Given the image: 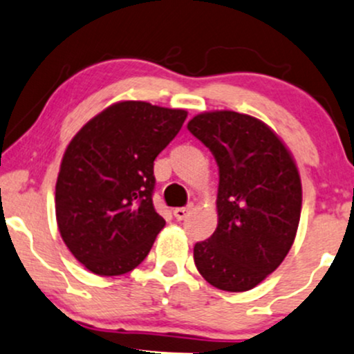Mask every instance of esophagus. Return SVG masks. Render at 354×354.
Listing matches in <instances>:
<instances>
[{"label":"esophagus","instance_id":"1","mask_svg":"<svg viewBox=\"0 0 354 354\" xmlns=\"http://www.w3.org/2000/svg\"><path fill=\"white\" fill-rule=\"evenodd\" d=\"M194 206L193 205H188V206H183V208H174L173 209V214L174 218L178 219V221H181V219H186L189 216L191 213H193Z\"/></svg>","mask_w":354,"mask_h":354}]
</instances>
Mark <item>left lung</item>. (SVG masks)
Segmentation results:
<instances>
[{"instance_id":"obj_1","label":"left lung","mask_w":354,"mask_h":354,"mask_svg":"<svg viewBox=\"0 0 354 354\" xmlns=\"http://www.w3.org/2000/svg\"><path fill=\"white\" fill-rule=\"evenodd\" d=\"M188 129L219 168L218 226L194 245V265L214 288L248 291L283 263L301 214V180L283 141L236 111L194 116Z\"/></svg>"}]
</instances>
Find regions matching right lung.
I'll return each instance as SVG.
<instances>
[{
	"label": "right lung",
	"instance_id": "add662e5",
	"mask_svg": "<svg viewBox=\"0 0 354 354\" xmlns=\"http://www.w3.org/2000/svg\"><path fill=\"white\" fill-rule=\"evenodd\" d=\"M188 113L121 101L89 120L64 151L56 221L73 256L100 276L135 270L165 219L153 206L154 160Z\"/></svg>",
	"mask_w": 354,
	"mask_h": 354
}]
</instances>
